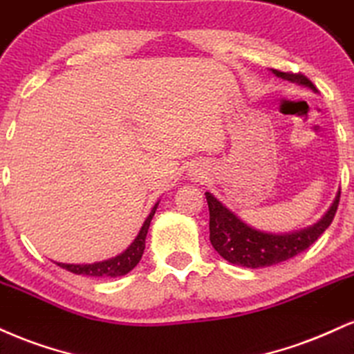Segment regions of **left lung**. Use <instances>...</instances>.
Here are the masks:
<instances>
[{
	"mask_svg": "<svg viewBox=\"0 0 354 354\" xmlns=\"http://www.w3.org/2000/svg\"><path fill=\"white\" fill-rule=\"evenodd\" d=\"M277 77L295 84L308 87L313 93H318L313 82L303 74L281 73L272 69ZM207 203L210 212V243L230 263L247 268H263L281 261L293 259L298 253L305 252L310 245L319 239L333 222L336 209L339 203V192L336 194L335 202L328 212L315 225L290 232V234H270V232L257 230L240 220L232 210H228L222 202L217 201L210 192H205Z\"/></svg>",
	"mask_w": 354,
	"mask_h": 354,
	"instance_id": "1",
	"label": "left lung"
}]
</instances>
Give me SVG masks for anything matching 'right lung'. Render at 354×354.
Returning <instances> with one entry per match:
<instances>
[{
  "label": "right lung",
  "mask_w": 354,
  "mask_h": 354,
  "mask_svg": "<svg viewBox=\"0 0 354 354\" xmlns=\"http://www.w3.org/2000/svg\"><path fill=\"white\" fill-rule=\"evenodd\" d=\"M157 205L159 202L153 205V209L149 214V217L145 218L142 228H140L139 235L136 236L134 242L127 247V250H124L119 255L112 257L109 260H102V261H94V263H57V267L68 270L71 273H76V275H84V277H122L126 273L131 272L132 268L139 263L140 259H142V253L145 248V236H147V230L151 227V220L156 214Z\"/></svg>",
  "instance_id": "obj_1"
}]
</instances>
